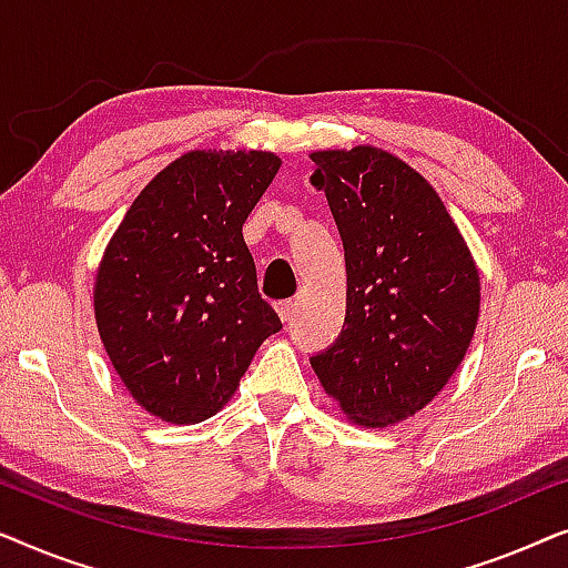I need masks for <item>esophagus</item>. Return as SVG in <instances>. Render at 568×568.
Returning a JSON list of instances; mask_svg holds the SVG:
<instances>
[{
	"label": "esophagus",
	"instance_id": "esophagus-1",
	"mask_svg": "<svg viewBox=\"0 0 568 568\" xmlns=\"http://www.w3.org/2000/svg\"><path fill=\"white\" fill-rule=\"evenodd\" d=\"M275 308H277V314H281L283 322H291L295 303H293V301H277V303H275Z\"/></svg>",
	"mask_w": 568,
	"mask_h": 568
}]
</instances>
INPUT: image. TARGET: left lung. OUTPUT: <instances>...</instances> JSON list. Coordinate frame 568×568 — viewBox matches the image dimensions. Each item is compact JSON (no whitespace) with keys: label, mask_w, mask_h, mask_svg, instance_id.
Instances as JSON below:
<instances>
[{"label":"left lung","mask_w":568,"mask_h":568,"mask_svg":"<svg viewBox=\"0 0 568 568\" xmlns=\"http://www.w3.org/2000/svg\"><path fill=\"white\" fill-rule=\"evenodd\" d=\"M311 159L347 265L345 324L311 365L355 422L394 425L433 402L466 355L476 265L440 197L402 159L373 146Z\"/></svg>","instance_id":"1"}]
</instances>
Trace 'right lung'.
<instances>
[{"mask_svg": "<svg viewBox=\"0 0 568 568\" xmlns=\"http://www.w3.org/2000/svg\"><path fill=\"white\" fill-rule=\"evenodd\" d=\"M277 170L267 151H190L141 190L110 239L98 329L125 388L159 419L213 417L283 329L242 234Z\"/></svg>", "mask_w": 568, "mask_h": 568, "instance_id": "right-lung-1", "label": "right lung"}]
</instances>
